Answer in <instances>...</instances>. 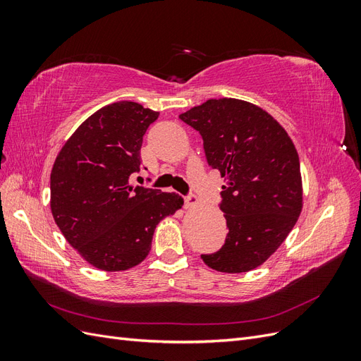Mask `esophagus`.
I'll use <instances>...</instances> for the list:
<instances>
[{"label": "esophagus", "instance_id": "1", "mask_svg": "<svg viewBox=\"0 0 361 361\" xmlns=\"http://www.w3.org/2000/svg\"><path fill=\"white\" fill-rule=\"evenodd\" d=\"M195 200H197V197H195V195H194L192 192H190V194H185V195H183V203H185V207L192 206V204L195 203Z\"/></svg>", "mask_w": 361, "mask_h": 361}]
</instances>
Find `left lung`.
Listing matches in <instances>:
<instances>
[{
	"label": "left lung",
	"instance_id": "1",
	"mask_svg": "<svg viewBox=\"0 0 361 361\" xmlns=\"http://www.w3.org/2000/svg\"><path fill=\"white\" fill-rule=\"evenodd\" d=\"M179 117L199 130L207 164L224 178L218 206L228 233L220 250L202 259L221 272L255 269L281 245L300 216L297 150L277 120L245 101L209 99Z\"/></svg>",
	"mask_w": 361,
	"mask_h": 361
}]
</instances>
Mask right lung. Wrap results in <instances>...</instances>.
Wrapping results in <instances>:
<instances>
[{
  "label": "right lung",
  "instance_id": "obj_1",
  "mask_svg": "<svg viewBox=\"0 0 361 361\" xmlns=\"http://www.w3.org/2000/svg\"><path fill=\"white\" fill-rule=\"evenodd\" d=\"M159 113L122 101L75 130L51 171V211L66 241L104 271H125L149 255L157 224L183 200L176 192L133 187L140 149Z\"/></svg>",
  "mask_w": 361,
  "mask_h": 361
}]
</instances>
